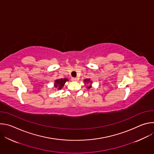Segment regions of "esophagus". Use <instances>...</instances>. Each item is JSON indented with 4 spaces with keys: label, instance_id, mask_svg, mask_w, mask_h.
<instances>
[{
    "label": "esophagus",
    "instance_id": "obj_1",
    "mask_svg": "<svg viewBox=\"0 0 154 154\" xmlns=\"http://www.w3.org/2000/svg\"><path fill=\"white\" fill-rule=\"evenodd\" d=\"M71 80L72 81H77L78 80V78H77V77H72L71 79Z\"/></svg>",
    "mask_w": 154,
    "mask_h": 154
}]
</instances>
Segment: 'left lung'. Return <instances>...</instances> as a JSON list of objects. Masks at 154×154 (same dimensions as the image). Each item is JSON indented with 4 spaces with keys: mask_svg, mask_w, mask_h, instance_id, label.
<instances>
[{
    "mask_svg": "<svg viewBox=\"0 0 154 154\" xmlns=\"http://www.w3.org/2000/svg\"><path fill=\"white\" fill-rule=\"evenodd\" d=\"M84 82H85V85H86V84H88V83H92V82L90 80V79H85V80H84ZM86 88H87L88 89L91 88V85H90L88 86H86Z\"/></svg>",
    "mask_w": 154,
    "mask_h": 154,
    "instance_id": "8db88e82",
    "label": "left lung"
}]
</instances>
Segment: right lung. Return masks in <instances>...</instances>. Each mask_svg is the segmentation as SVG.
<instances>
[{
    "instance_id": "1",
    "label": "right lung",
    "mask_w": 154,
    "mask_h": 154,
    "mask_svg": "<svg viewBox=\"0 0 154 154\" xmlns=\"http://www.w3.org/2000/svg\"><path fill=\"white\" fill-rule=\"evenodd\" d=\"M68 81V79H57L55 80V83H54V86L55 88L58 90H61L62 88L64 86L65 83Z\"/></svg>"
}]
</instances>
